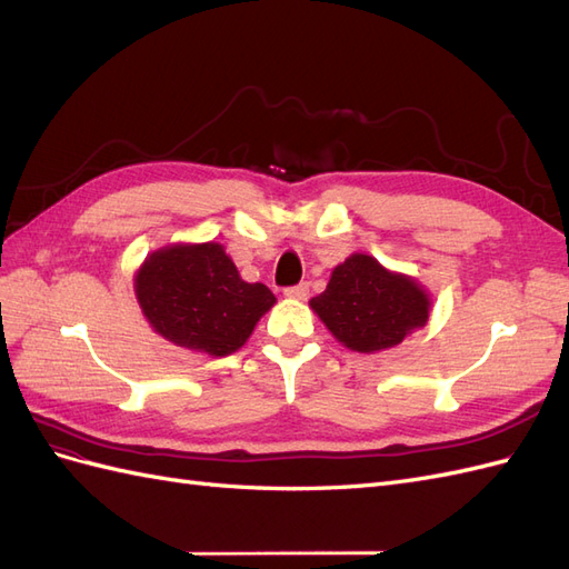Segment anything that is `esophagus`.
<instances>
[{
    "instance_id": "esophagus-1",
    "label": "esophagus",
    "mask_w": 569,
    "mask_h": 569,
    "mask_svg": "<svg viewBox=\"0 0 569 569\" xmlns=\"http://www.w3.org/2000/svg\"><path fill=\"white\" fill-rule=\"evenodd\" d=\"M284 297H287V299L303 301V299L308 297V284L301 282V284H297V287H287V289H284Z\"/></svg>"
}]
</instances>
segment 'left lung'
Returning <instances> with one entry per match:
<instances>
[{
  "mask_svg": "<svg viewBox=\"0 0 569 569\" xmlns=\"http://www.w3.org/2000/svg\"><path fill=\"white\" fill-rule=\"evenodd\" d=\"M308 306L343 347L377 353L427 325L432 297L410 274L393 272L368 253H351Z\"/></svg>",
  "mask_w": 569,
  "mask_h": 569,
  "instance_id": "obj_1",
  "label": "left lung"
}]
</instances>
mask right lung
I'll return each mask as SVG.
<instances>
[{
  "instance_id": "obj_1",
  "label": "right lung",
  "mask_w": 569,
  "mask_h": 569,
  "mask_svg": "<svg viewBox=\"0 0 569 569\" xmlns=\"http://www.w3.org/2000/svg\"><path fill=\"white\" fill-rule=\"evenodd\" d=\"M134 297L153 332L211 358L242 349L278 301L266 284L244 282L218 242L149 253L134 272Z\"/></svg>"
}]
</instances>
